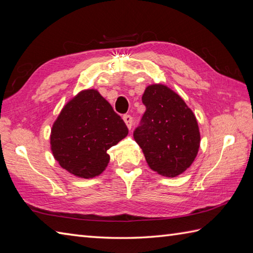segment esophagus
Listing matches in <instances>:
<instances>
[{
  "instance_id": "obj_1",
  "label": "esophagus",
  "mask_w": 253,
  "mask_h": 253,
  "mask_svg": "<svg viewBox=\"0 0 253 253\" xmlns=\"http://www.w3.org/2000/svg\"><path fill=\"white\" fill-rule=\"evenodd\" d=\"M123 120H125L126 125V126H127L128 128L132 127V125H133V118H132L130 115L123 116Z\"/></svg>"
}]
</instances>
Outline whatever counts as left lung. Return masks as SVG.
<instances>
[{
  "mask_svg": "<svg viewBox=\"0 0 253 253\" xmlns=\"http://www.w3.org/2000/svg\"><path fill=\"white\" fill-rule=\"evenodd\" d=\"M146 110L133 132L148 166L173 178L191 166L200 147V131L192 110L167 86H148L142 96Z\"/></svg>",
  "mask_w": 253,
  "mask_h": 253,
  "instance_id": "obj_1",
  "label": "left lung"
}]
</instances>
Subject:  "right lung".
Listing matches in <instances>:
<instances>
[{
    "instance_id": "obj_1",
    "label": "right lung",
    "mask_w": 253,
    "mask_h": 253,
    "mask_svg": "<svg viewBox=\"0 0 253 253\" xmlns=\"http://www.w3.org/2000/svg\"><path fill=\"white\" fill-rule=\"evenodd\" d=\"M128 133L121 117L95 89L81 91L64 106L51 130L60 166L80 178H94L109 163L107 151Z\"/></svg>"
}]
</instances>
